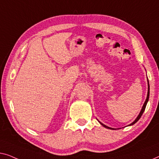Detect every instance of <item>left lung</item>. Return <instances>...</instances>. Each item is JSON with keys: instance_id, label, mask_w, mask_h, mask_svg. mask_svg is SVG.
<instances>
[{"instance_id": "8db88e82", "label": "left lung", "mask_w": 159, "mask_h": 159, "mask_svg": "<svg viewBox=\"0 0 159 159\" xmlns=\"http://www.w3.org/2000/svg\"><path fill=\"white\" fill-rule=\"evenodd\" d=\"M148 95H147V98H146V102H145V103H144V104H143V107H142V109H141V111H140V114H139V115L138 116V117L136 118L135 119V121H134L133 123H131L130 125H134L135 123V122H137L138 120H139V119L140 117H141V116H142V115H143V111H145V109H146V104H147V103H148V99H149V93H150V86H149V83H148ZM99 123L101 124L102 126H104V127H106V128H108V129H114L113 128H111V127H108V126H106V125H104V124H102V122H99Z\"/></svg>"}]
</instances>
